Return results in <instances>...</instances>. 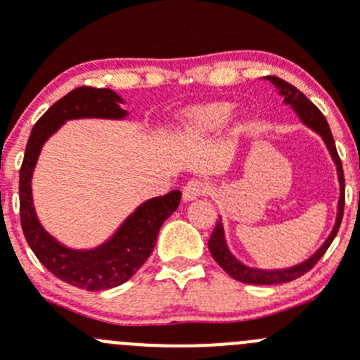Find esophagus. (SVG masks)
Returning <instances> with one entry per match:
<instances>
[{
    "label": "esophagus",
    "instance_id": "esophagus-1",
    "mask_svg": "<svg viewBox=\"0 0 360 360\" xmlns=\"http://www.w3.org/2000/svg\"><path fill=\"white\" fill-rule=\"evenodd\" d=\"M203 193H205V183H202L200 179L188 181L183 188V198L186 202L195 200V198H198Z\"/></svg>",
    "mask_w": 360,
    "mask_h": 360
}]
</instances>
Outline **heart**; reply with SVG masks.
Wrapping results in <instances>:
<instances>
[{"label": "heart", "instance_id": "heart-1", "mask_svg": "<svg viewBox=\"0 0 360 360\" xmlns=\"http://www.w3.org/2000/svg\"><path fill=\"white\" fill-rule=\"evenodd\" d=\"M231 112V104L228 103H214L205 104V106L195 108L190 112H186L181 125V132L188 139H197V137H205L209 134L216 132L224 122L228 120Z\"/></svg>", "mask_w": 360, "mask_h": 360}]
</instances>
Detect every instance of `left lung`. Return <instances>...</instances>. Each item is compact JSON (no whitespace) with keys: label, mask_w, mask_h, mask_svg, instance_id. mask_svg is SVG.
I'll return each mask as SVG.
<instances>
[{"label":"left lung","mask_w":360,"mask_h":360,"mask_svg":"<svg viewBox=\"0 0 360 360\" xmlns=\"http://www.w3.org/2000/svg\"><path fill=\"white\" fill-rule=\"evenodd\" d=\"M271 83L278 89L281 96L284 97L285 104H291V106L296 110L300 118L303 120V123H307L310 129H314L315 132L321 134L322 139L326 141V146L329 148L331 151V157L335 160L336 169H338V179H340V202H338V217H336V224L333 228L331 235H329L328 240L324 242L321 249L307 259L304 263L297 264V266L292 268H285V270H254V268L244 266L242 263H238L233 256L230 254V250L226 248V242H224V233H223V224L221 221H217L216 228H214L212 235L209 238V250L212 254L214 259L217 261L221 268L226 271L230 277L237 278L238 282H244V284H256V285H268V284H284V282H291L300 278L301 275H304L307 271H310L315 264L319 263L322 256H324L326 250L329 249L331 242L335 240L338 230H340L341 219H343V209H345V177H343V165H341L340 155L336 151V144L335 139H333L331 129L328 125V120L324 118L319 108L311 103L310 99L304 97L303 92L296 89V86L288 83L285 79L277 78V76H266Z\"/></svg>","instance_id":"1"}]
</instances>
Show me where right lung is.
Returning a JSON list of instances; mask_svg holds the SVG:
<instances>
[{
  "label": "right lung",
  "instance_id": "right-lung-1",
  "mask_svg": "<svg viewBox=\"0 0 360 360\" xmlns=\"http://www.w3.org/2000/svg\"><path fill=\"white\" fill-rule=\"evenodd\" d=\"M120 103L122 99L110 89L78 86L71 90L34 123L20 167V224L29 248L50 274L86 291H103L129 281L153 252L160 226L181 202L179 190L144 202L108 244L86 252L63 248L38 223L32 207L31 176L43 143L66 120L123 118L127 112L118 106Z\"/></svg>",
  "mask_w": 360,
  "mask_h": 360
}]
</instances>
